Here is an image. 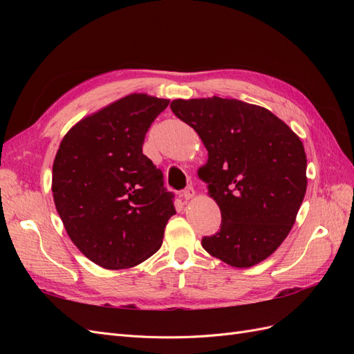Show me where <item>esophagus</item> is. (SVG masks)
I'll return each mask as SVG.
<instances>
[{"instance_id":"obj_1","label":"esophagus","mask_w":354,"mask_h":354,"mask_svg":"<svg viewBox=\"0 0 354 354\" xmlns=\"http://www.w3.org/2000/svg\"><path fill=\"white\" fill-rule=\"evenodd\" d=\"M195 195H196V192H195V189H194V187H187V189H185V190H183V198H185L186 201H189V199H194V198H195Z\"/></svg>"}]
</instances>
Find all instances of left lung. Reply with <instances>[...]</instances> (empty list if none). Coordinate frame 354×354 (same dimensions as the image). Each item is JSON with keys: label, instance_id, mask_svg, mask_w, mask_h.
I'll return each mask as SVG.
<instances>
[{"label": "left lung", "instance_id": "8db88e82", "mask_svg": "<svg viewBox=\"0 0 354 354\" xmlns=\"http://www.w3.org/2000/svg\"><path fill=\"white\" fill-rule=\"evenodd\" d=\"M208 151L198 176L221 211L208 254L246 269L270 257L291 232L307 189L299 137L270 111L236 99H177L169 104Z\"/></svg>", "mask_w": 354, "mask_h": 354}]
</instances>
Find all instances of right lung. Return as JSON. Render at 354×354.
Instances as JSON below:
<instances>
[{"label": "right lung", "instance_id": "obj_1", "mask_svg": "<svg viewBox=\"0 0 354 354\" xmlns=\"http://www.w3.org/2000/svg\"><path fill=\"white\" fill-rule=\"evenodd\" d=\"M168 103L128 94L82 118L59 146L51 180L56 209L75 246L103 269H128L152 257L176 214L162 171L142 151Z\"/></svg>", "mask_w": 354, "mask_h": 354}]
</instances>
